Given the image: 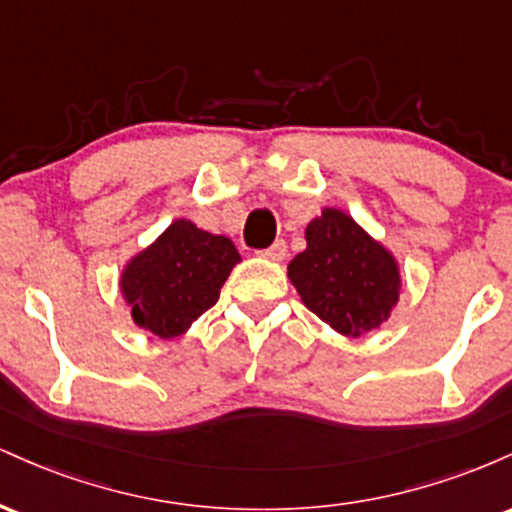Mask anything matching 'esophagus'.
Instances as JSON below:
<instances>
[{"label": "esophagus", "mask_w": 512, "mask_h": 512, "mask_svg": "<svg viewBox=\"0 0 512 512\" xmlns=\"http://www.w3.org/2000/svg\"><path fill=\"white\" fill-rule=\"evenodd\" d=\"M286 252H289V248H286L284 240H276V243L269 245L267 250H260L262 257H267V260H274V262H281L286 257Z\"/></svg>", "instance_id": "34e87169"}]
</instances>
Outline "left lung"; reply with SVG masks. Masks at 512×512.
<instances>
[{"mask_svg":"<svg viewBox=\"0 0 512 512\" xmlns=\"http://www.w3.org/2000/svg\"><path fill=\"white\" fill-rule=\"evenodd\" d=\"M305 240L308 248L289 264L303 303L346 337L383 325L399 298L395 257L339 209L310 221Z\"/></svg>","mask_w":512,"mask_h":512,"instance_id":"left-lung-1","label":"left lung"}]
</instances>
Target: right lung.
<instances>
[{
    "label": "right lung",
    "mask_w": 512,
    "mask_h": 512,
    "mask_svg": "<svg viewBox=\"0 0 512 512\" xmlns=\"http://www.w3.org/2000/svg\"><path fill=\"white\" fill-rule=\"evenodd\" d=\"M238 262L236 245L226 236L187 219L173 221L122 274L134 322L161 339L178 337L219 301L223 281Z\"/></svg>",
    "instance_id": "right-lung-1"
}]
</instances>
